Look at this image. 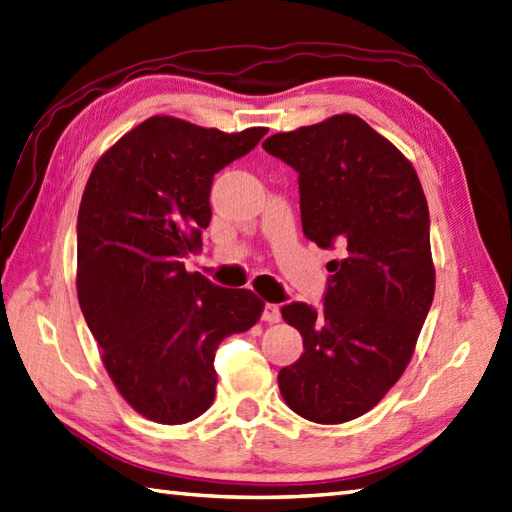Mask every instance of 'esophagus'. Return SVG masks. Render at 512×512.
Here are the masks:
<instances>
[{"instance_id":"1","label":"esophagus","mask_w":512,"mask_h":512,"mask_svg":"<svg viewBox=\"0 0 512 512\" xmlns=\"http://www.w3.org/2000/svg\"><path fill=\"white\" fill-rule=\"evenodd\" d=\"M280 317H282L280 315V306L267 302L265 309H263V320L269 322V324H276V322H280Z\"/></svg>"}]
</instances>
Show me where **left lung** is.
I'll use <instances>...</instances> for the list:
<instances>
[{"instance_id": "1", "label": "left lung", "mask_w": 512, "mask_h": 512, "mask_svg": "<svg viewBox=\"0 0 512 512\" xmlns=\"http://www.w3.org/2000/svg\"><path fill=\"white\" fill-rule=\"evenodd\" d=\"M263 149L298 173L304 236L339 249L320 309H280L304 352L278 388L302 418L346 423L401 379L434 300L427 199L410 160L352 113L271 135Z\"/></svg>"}]
</instances>
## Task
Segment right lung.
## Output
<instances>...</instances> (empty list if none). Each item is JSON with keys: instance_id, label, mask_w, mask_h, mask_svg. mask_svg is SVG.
<instances>
[{"instance_id": "1", "label": "right lung", "mask_w": 512, "mask_h": 512, "mask_svg": "<svg viewBox=\"0 0 512 512\" xmlns=\"http://www.w3.org/2000/svg\"><path fill=\"white\" fill-rule=\"evenodd\" d=\"M265 127L241 133L153 116L111 146L87 179L76 223V289L102 363L144 418L181 425L208 410L214 352L252 328L263 300L188 274L212 219L210 188Z\"/></svg>"}]
</instances>
